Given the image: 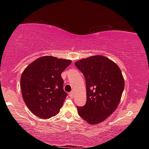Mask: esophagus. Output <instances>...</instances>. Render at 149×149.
<instances>
[{"instance_id":"34e87169","label":"esophagus","mask_w":149,"mask_h":149,"mask_svg":"<svg viewBox=\"0 0 149 149\" xmlns=\"http://www.w3.org/2000/svg\"><path fill=\"white\" fill-rule=\"evenodd\" d=\"M69 95L70 97H73V96H74V92L73 91H71L70 93H69Z\"/></svg>"}]
</instances>
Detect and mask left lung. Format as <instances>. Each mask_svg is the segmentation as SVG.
Returning a JSON list of instances; mask_svg holds the SVG:
<instances>
[{
    "mask_svg": "<svg viewBox=\"0 0 149 149\" xmlns=\"http://www.w3.org/2000/svg\"><path fill=\"white\" fill-rule=\"evenodd\" d=\"M86 81L87 102L77 112L91 125L102 122L116 109L125 82L120 68L108 58L96 55L75 62Z\"/></svg>",
    "mask_w": 149,
    "mask_h": 149,
    "instance_id": "left-lung-1",
    "label": "left lung"
}]
</instances>
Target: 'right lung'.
I'll use <instances>...</instances> for the list:
<instances>
[{
    "mask_svg": "<svg viewBox=\"0 0 149 149\" xmlns=\"http://www.w3.org/2000/svg\"><path fill=\"white\" fill-rule=\"evenodd\" d=\"M71 63L70 60L45 56L31 62L22 73V97L37 117L49 119L60 112L67 96L61 74Z\"/></svg>",
    "mask_w": 149,
    "mask_h": 149,
    "instance_id": "1",
    "label": "right lung"
}]
</instances>
